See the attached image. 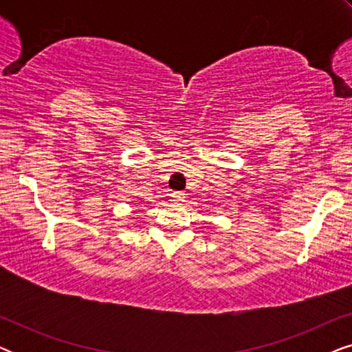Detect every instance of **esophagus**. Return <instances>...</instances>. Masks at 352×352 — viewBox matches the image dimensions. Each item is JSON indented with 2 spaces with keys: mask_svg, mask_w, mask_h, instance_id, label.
I'll return each instance as SVG.
<instances>
[{
  "mask_svg": "<svg viewBox=\"0 0 352 352\" xmlns=\"http://www.w3.org/2000/svg\"><path fill=\"white\" fill-rule=\"evenodd\" d=\"M171 199L173 201H176V204H181V201H184V194H182V192H173Z\"/></svg>",
  "mask_w": 352,
  "mask_h": 352,
  "instance_id": "1",
  "label": "esophagus"
}]
</instances>
